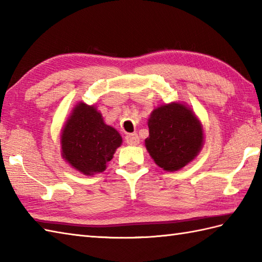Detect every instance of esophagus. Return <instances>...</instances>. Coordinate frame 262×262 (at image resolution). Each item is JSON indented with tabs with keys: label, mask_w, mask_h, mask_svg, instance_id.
Masks as SVG:
<instances>
[{
	"label": "esophagus",
	"mask_w": 262,
	"mask_h": 262,
	"mask_svg": "<svg viewBox=\"0 0 262 262\" xmlns=\"http://www.w3.org/2000/svg\"><path fill=\"white\" fill-rule=\"evenodd\" d=\"M125 140L128 144H129V145H133V146H135V145H137V144H140V137H138V135L135 134V133L126 135Z\"/></svg>",
	"instance_id": "esophagus-1"
}]
</instances>
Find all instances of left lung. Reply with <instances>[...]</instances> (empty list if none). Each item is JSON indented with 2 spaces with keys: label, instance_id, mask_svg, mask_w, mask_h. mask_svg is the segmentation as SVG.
<instances>
[{
  "label": "left lung",
  "instance_id": "obj_1",
  "mask_svg": "<svg viewBox=\"0 0 262 262\" xmlns=\"http://www.w3.org/2000/svg\"><path fill=\"white\" fill-rule=\"evenodd\" d=\"M147 152L160 168L178 171L190 163L202 151L204 128L187 104L171 102L155 108L147 120Z\"/></svg>",
  "mask_w": 262,
  "mask_h": 262
}]
</instances>
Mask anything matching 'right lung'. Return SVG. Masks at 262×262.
<instances>
[{
    "instance_id": "obj_1",
    "label": "right lung",
    "mask_w": 262,
    "mask_h": 262,
    "mask_svg": "<svg viewBox=\"0 0 262 262\" xmlns=\"http://www.w3.org/2000/svg\"><path fill=\"white\" fill-rule=\"evenodd\" d=\"M122 143L120 134L105 124L94 104H75L60 132V152L72 168L84 176L101 173Z\"/></svg>"
}]
</instances>
